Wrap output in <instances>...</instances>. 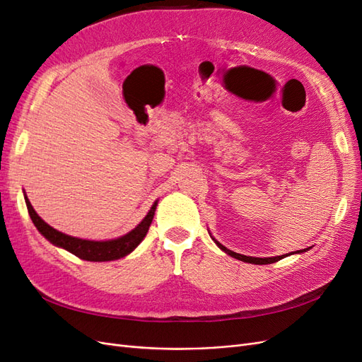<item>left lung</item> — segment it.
<instances>
[{
	"label": "left lung",
	"mask_w": 362,
	"mask_h": 362,
	"mask_svg": "<svg viewBox=\"0 0 362 362\" xmlns=\"http://www.w3.org/2000/svg\"><path fill=\"white\" fill-rule=\"evenodd\" d=\"M208 234H210V231H208ZM210 237L213 238V242L217 245V247L221 249V250H223L226 255H229V257H233V258H235V259H240V261H243V262H249V264H259V266H262V264H272V262H276V261H279V259H282V258H286V257H290V255H293V252L291 254H286V255H278V257H264V258H259V257H247V255H242V254H237V252H234V250H231V249H228V247H225L222 243H218L217 240L210 234ZM308 249H311V247H306V249H302V250H296L294 254H303V252H306Z\"/></svg>",
	"instance_id": "obj_1"
}]
</instances>
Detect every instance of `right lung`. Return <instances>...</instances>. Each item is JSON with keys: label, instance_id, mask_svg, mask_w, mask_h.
I'll list each match as a JSON object with an SVG mask.
<instances>
[{"label": "right lung", "instance_id": "add662e5", "mask_svg": "<svg viewBox=\"0 0 362 362\" xmlns=\"http://www.w3.org/2000/svg\"><path fill=\"white\" fill-rule=\"evenodd\" d=\"M24 199H25L27 210L33 223H35L37 231L45 237L51 245L68 250L81 259L93 261V262L115 261L129 255L131 252L141 243V240L146 237L149 225L152 223V218H154L157 205H158V199H157L154 204H152L148 214L141 218V222L124 235L116 237V238H108V240H87V238L68 235L57 231L56 228L49 226L35 211V208H33V205L30 204L25 192H24Z\"/></svg>", "mask_w": 362, "mask_h": 362}]
</instances>
